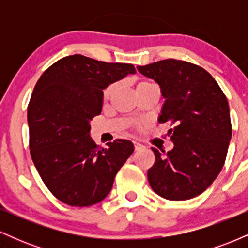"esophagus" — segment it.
<instances>
[{
    "instance_id": "obj_1",
    "label": "esophagus",
    "mask_w": 248,
    "mask_h": 248,
    "mask_svg": "<svg viewBox=\"0 0 248 248\" xmlns=\"http://www.w3.org/2000/svg\"><path fill=\"white\" fill-rule=\"evenodd\" d=\"M134 147H135V150H141L143 147V144L139 143V142H134Z\"/></svg>"
}]
</instances>
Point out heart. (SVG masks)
<instances>
[{
	"mask_svg": "<svg viewBox=\"0 0 248 248\" xmlns=\"http://www.w3.org/2000/svg\"><path fill=\"white\" fill-rule=\"evenodd\" d=\"M112 92H113V86H109L106 91H105V96L108 98V96L110 95V93H112Z\"/></svg>",
	"mask_w": 248,
	"mask_h": 248,
	"instance_id": "b5f03b06",
	"label": "heart"
}]
</instances>
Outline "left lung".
Masks as SVG:
<instances>
[{
	"label": "left lung",
	"instance_id": "left-lung-1",
	"mask_svg": "<svg viewBox=\"0 0 248 248\" xmlns=\"http://www.w3.org/2000/svg\"><path fill=\"white\" fill-rule=\"evenodd\" d=\"M138 70L157 82L166 100L158 122L175 124L168 132L172 150L152 148L150 186L170 201L196 197L217 178L226 158L232 136L226 96L207 71L191 62L166 59Z\"/></svg>",
	"mask_w": 248,
	"mask_h": 248
}]
</instances>
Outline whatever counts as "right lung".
I'll return each mask as SVG.
<instances>
[{"label":"right lung","mask_w":248,"mask_h":248,"mask_svg":"<svg viewBox=\"0 0 248 248\" xmlns=\"http://www.w3.org/2000/svg\"><path fill=\"white\" fill-rule=\"evenodd\" d=\"M135 73L132 64L73 55L51 65L37 81L28 106L31 158L62 203L101 202L133 154L134 144L121 139L107 148L96 146L90 130L91 120L101 113L104 90Z\"/></svg>","instance_id":"1"}]
</instances>
